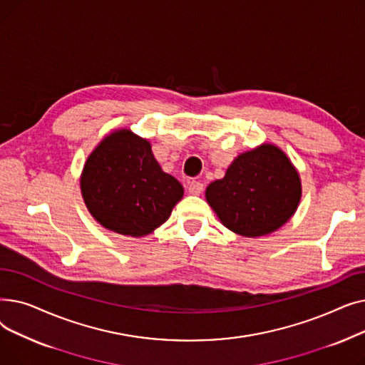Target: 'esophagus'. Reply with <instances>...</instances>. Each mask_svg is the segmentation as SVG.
I'll list each match as a JSON object with an SVG mask.
<instances>
[{"instance_id":"esophagus-1","label":"esophagus","mask_w":365,"mask_h":365,"mask_svg":"<svg viewBox=\"0 0 365 365\" xmlns=\"http://www.w3.org/2000/svg\"><path fill=\"white\" fill-rule=\"evenodd\" d=\"M202 189H204V185L198 180H189L187 182V192L190 195H200L202 192Z\"/></svg>"}]
</instances>
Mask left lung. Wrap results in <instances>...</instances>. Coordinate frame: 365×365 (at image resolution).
Wrapping results in <instances>:
<instances>
[{"label": "left lung", "mask_w": 365, "mask_h": 365, "mask_svg": "<svg viewBox=\"0 0 365 365\" xmlns=\"http://www.w3.org/2000/svg\"><path fill=\"white\" fill-rule=\"evenodd\" d=\"M300 198L299 171L274 143L240 153L223 179L205 189V200L222 225L247 238L278 231L296 213Z\"/></svg>", "instance_id": "left-lung-1"}]
</instances>
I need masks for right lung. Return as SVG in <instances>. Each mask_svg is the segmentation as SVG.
Wrapping results in <instances>:
<instances>
[{"label":"right lung","mask_w":365,"mask_h":365,"mask_svg":"<svg viewBox=\"0 0 365 365\" xmlns=\"http://www.w3.org/2000/svg\"><path fill=\"white\" fill-rule=\"evenodd\" d=\"M90 215L108 231L142 238L170 217L183 197L178 179L163 171L149 140L115 130L93 149L81 178Z\"/></svg>","instance_id":"obj_1"}]
</instances>
